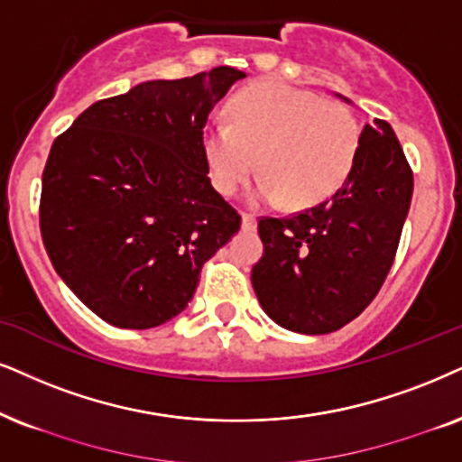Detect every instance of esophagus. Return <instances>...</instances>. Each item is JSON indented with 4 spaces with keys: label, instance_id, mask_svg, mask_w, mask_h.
<instances>
[{
    "label": "esophagus",
    "instance_id": "1",
    "mask_svg": "<svg viewBox=\"0 0 462 462\" xmlns=\"http://www.w3.org/2000/svg\"><path fill=\"white\" fill-rule=\"evenodd\" d=\"M241 226H243V230H247V232H254L255 227H258V221H255L254 215H249V213H243V217H241Z\"/></svg>",
    "mask_w": 462,
    "mask_h": 462
}]
</instances>
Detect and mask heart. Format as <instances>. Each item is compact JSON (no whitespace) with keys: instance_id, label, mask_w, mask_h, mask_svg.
Instances as JSON below:
<instances>
[{"instance_id":"heart-1","label":"heart","mask_w":462,"mask_h":462,"mask_svg":"<svg viewBox=\"0 0 462 462\" xmlns=\"http://www.w3.org/2000/svg\"><path fill=\"white\" fill-rule=\"evenodd\" d=\"M232 121H213L202 149L215 189L236 194L255 166L251 202L309 208L346 183L360 147V127L343 104L283 83L238 93Z\"/></svg>"}]
</instances>
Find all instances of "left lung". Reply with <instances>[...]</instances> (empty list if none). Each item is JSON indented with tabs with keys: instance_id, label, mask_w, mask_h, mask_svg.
<instances>
[{
	"instance_id": "8db88e82",
	"label": "left lung",
	"mask_w": 462,
	"mask_h": 462,
	"mask_svg": "<svg viewBox=\"0 0 462 462\" xmlns=\"http://www.w3.org/2000/svg\"><path fill=\"white\" fill-rule=\"evenodd\" d=\"M411 194L394 130L382 119L366 124L352 172L330 200L260 219L264 254L251 283L268 318L300 335H328L358 318L393 266Z\"/></svg>"
}]
</instances>
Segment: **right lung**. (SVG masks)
I'll return each mask as SVG.
<instances>
[{
	"label": "right lung",
	"instance_id": "right-lung-1",
	"mask_svg": "<svg viewBox=\"0 0 462 462\" xmlns=\"http://www.w3.org/2000/svg\"><path fill=\"white\" fill-rule=\"evenodd\" d=\"M245 76L219 66L147 80L91 104L52 143L40 232L57 274L104 322L144 330L172 319L241 227L208 179L202 130Z\"/></svg>",
	"mask_w": 462,
	"mask_h": 462
}]
</instances>
